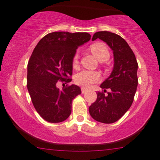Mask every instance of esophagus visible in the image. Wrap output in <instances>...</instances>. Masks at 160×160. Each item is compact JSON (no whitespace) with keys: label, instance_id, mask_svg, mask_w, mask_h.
Returning <instances> with one entry per match:
<instances>
[{"label":"esophagus","instance_id":"34e87169","mask_svg":"<svg viewBox=\"0 0 160 160\" xmlns=\"http://www.w3.org/2000/svg\"><path fill=\"white\" fill-rule=\"evenodd\" d=\"M87 92V88H84V87H82V92L83 93H85Z\"/></svg>","mask_w":160,"mask_h":160}]
</instances>
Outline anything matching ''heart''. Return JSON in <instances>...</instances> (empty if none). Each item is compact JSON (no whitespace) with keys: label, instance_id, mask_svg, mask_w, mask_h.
<instances>
[{"label":"heart","instance_id":"b5f03b06","mask_svg":"<svg viewBox=\"0 0 160 160\" xmlns=\"http://www.w3.org/2000/svg\"><path fill=\"white\" fill-rule=\"evenodd\" d=\"M92 53L96 56L99 61H105L110 58V50L107 45L102 42H96L89 47ZM78 64V53H75L72 58V64L76 67ZM100 79V74L96 71L82 70L78 72L75 77V82L77 85L85 88H88L92 84L96 83Z\"/></svg>","mask_w":160,"mask_h":160}]
</instances>
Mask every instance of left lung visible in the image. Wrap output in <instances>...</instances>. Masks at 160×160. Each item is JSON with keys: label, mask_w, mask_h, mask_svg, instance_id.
<instances>
[{"label": "left lung", "mask_w": 160, "mask_h": 160, "mask_svg": "<svg viewBox=\"0 0 160 160\" xmlns=\"http://www.w3.org/2000/svg\"><path fill=\"white\" fill-rule=\"evenodd\" d=\"M100 39L113 50L114 67L111 75L100 87L97 99L89 107V113L96 121L112 124L128 110L134 101L138 86V62L128 42L119 35L107 31L97 32L92 40ZM108 88L110 91L107 92ZM107 92V93H105Z\"/></svg>", "instance_id": "1"}]
</instances>
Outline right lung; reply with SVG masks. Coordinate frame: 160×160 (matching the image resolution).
I'll list each match as a JSON object with an SVG mask.
<instances>
[{
    "label": "right lung",
    "instance_id": "obj_1",
    "mask_svg": "<svg viewBox=\"0 0 160 160\" xmlns=\"http://www.w3.org/2000/svg\"><path fill=\"white\" fill-rule=\"evenodd\" d=\"M90 39L87 32H54L35 47L28 62L27 88L35 109L45 121L59 123L70 116L72 100L82 93L78 85L68 84L72 81V58ZM59 82L66 84L62 90L57 88Z\"/></svg>",
    "mask_w": 160,
    "mask_h": 160
}]
</instances>
